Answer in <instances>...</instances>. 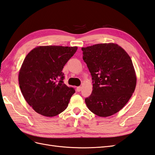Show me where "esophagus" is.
Returning a JSON list of instances; mask_svg holds the SVG:
<instances>
[{
  "label": "esophagus",
  "mask_w": 155,
  "mask_h": 155,
  "mask_svg": "<svg viewBox=\"0 0 155 155\" xmlns=\"http://www.w3.org/2000/svg\"><path fill=\"white\" fill-rule=\"evenodd\" d=\"M77 92H80L81 91V87H77Z\"/></svg>",
  "instance_id": "34e87169"
}]
</instances>
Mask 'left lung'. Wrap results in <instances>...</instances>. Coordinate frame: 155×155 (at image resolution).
I'll return each instance as SVG.
<instances>
[{
	"mask_svg": "<svg viewBox=\"0 0 155 155\" xmlns=\"http://www.w3.org/2000/svg\"><path fill=\"white\" fill-rule=\"evenodd\" d=\"M93 79V91L85 99L87 107L98 117L120 110L135 90L137 75L129 55L116 43L97 44L81 48Z\"/></svg>",
	"mask_w": 155,
	"mask_h": 155,
	"instance_id": "obj_1",
	"label": "left lung"
}]
</instances>
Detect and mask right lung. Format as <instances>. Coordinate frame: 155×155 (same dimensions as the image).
Segmentation results:
<instances>
[{
	"mask_svg": "<svg viewBox=\"0 0 155 155\" xmlns=\"http://www.w3.org/2000/svg\"><path fill=\"white\" fill-rule=\"evenodd\" d=\"M77 48L38 46L26 56L19 71L20 88L26 101L37 113L52 117L67 108L75 91L64 84L62 70Z\"/></svg>",
	"mask_w": 155,
	"mask_h": 155,
	"instance_id": "1",
	"label": "right lung"
}]
</instances>
